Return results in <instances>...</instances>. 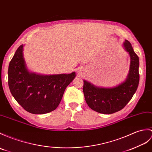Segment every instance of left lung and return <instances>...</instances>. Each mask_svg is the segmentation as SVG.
<instances>
[{
  "mask_svg": "<svg viewBox=\"0 0 152 152\" xmlns=\"http://www.w3.org/2000/svg\"><path fill=\"white\" fill-rule=\"evenodd\" d=\"M124 48L130 56V66L126 80L113 88L94 86L83 80V94L89 107L100 113L112 114L121 111L131 100L139 83V59L132 44L125 40Z\"/></svg>",
  "mask_w": 152,
  "mask_h": 152,
  "instance_id": "8db88e82",
  "label": "left lung"
}]
</instances>
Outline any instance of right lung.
Instances as JSON below:
<instances>
[{
  "label": "right lung",
  "instance_id": "right-lung-1",
  "mask_svg": "<svg viewBox=\"0 0 152 152\" xmlns=\"http://www.w3.org/2000/svg\"><path fill=\"white\" fill-rule=\"evenodd\" d=\"M75 76V72L46 76L30 72L21 45L10 63L8 86L12 96L26 111L45 114L57 108L66 87Z\"/></svg>",
  "mask_w": 152,
  "mask_h": 152
}]
</instances>
